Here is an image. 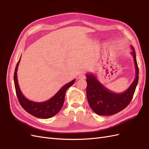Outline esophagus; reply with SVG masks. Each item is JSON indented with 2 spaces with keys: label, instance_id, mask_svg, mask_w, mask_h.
<instances>
[{
  "label": "esophagus",
  "instance_id": "esophagus-1",
  "mask_svg": "<svg viewBox=\"0 0 149 149\" xmlns=\"http://www.w3.org/2000/svg\"><path fill=\"white\" fill-rule=\"evenodd\" d=\"M79 79H86V75L84 74H81L79 76Z\"/></svg>",
  "mask_w": 149,
  "mask_h": 149
}]
</instances>
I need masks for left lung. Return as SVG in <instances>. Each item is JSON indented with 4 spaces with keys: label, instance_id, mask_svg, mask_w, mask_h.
<instances>
[{
    "label": "left lung",
    "instance_id": "1",
    "mask_svg": "<svg viewBox=\"0 0 149 149\" xmlns=\"http://www.w3.org/2000/svg\"><path fill=\"white\" fill-rule=\"evenodd\" d=\"M136 74L130 87L124 93H114L106 88L93 74H86V95L92 110L98 115L111 116L123 110L131 101L139 81V68L136 52L132 46Z\"/></svg>",
    "mask_w": 149,
    "mask_h": 149
}]
</instances>
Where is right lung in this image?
<instances>
[{
    "label": "right lung",
    "mask_w": 149,
    "mask_h": 149,
    "mask_svg": "<svg viewBox=\"0 0 149 149\" xmlns=\"http://www.w3.org/2000/svg\"><path fill=\"white\" fill-rule=\"evenodd\" d=\"M20 58L21 57L16 65L14 76H13L15 91L20 104L29 114L35 117H37V118L41 119L52 118L61 110L65 101V96L66 90L74 83L75 79H73L70 83L66 84L64 86H63L58 91L55 96L47 101L35 102L29 101L22 93L19 84H18L17 72Z\"/></svg>",
    "instance_id": "add662e5"
}]
</instances>
